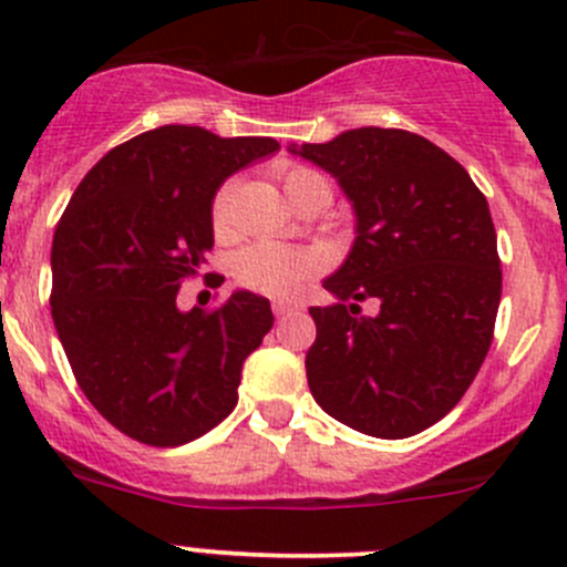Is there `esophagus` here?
<instances>
[{"mask_svg":"<svg viewBox=\"0 0 567 567\" xmlns=\"http://www.w3.org/2000/svg\"><path fill=\"white\" fill-rule=\"evenodd\" d=\"M274 316L277 318H282V316H288V312H293V310H299V305H296V301H274Z\"/></svg>","mask_w":567,"mask_h":567,"instance_id":"34e87169","label":"esophagus"}]
</instances>
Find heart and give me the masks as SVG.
I'll return each instance as SVG.
<instances>
[{"label":"heart","mask_w":567,"mask_h":567,"mask_svg":"<svg viewBox=\"0 0 567 567\" xmlns=\"http://www.w3.org/2000/svg\"><path fill=\"white\" fill-rule=\"evenodd\" d=\"M285 194L293 203L305 188L326 186V181L316 169L290 164L279 169ZM329 188V186H326ZM233 221H236V181H225L216 188L210 199V227L219 238L230 236ZM312 271V260L299 249L279 247V244H251L233 257V277L238 285L266 296H290L307 274Z\"/></svg>","instance_id":"heart-1"}]
</instances>
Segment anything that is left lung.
I'll list each match as a JSON object with an SVG mask.
<instances>
[{
    "label": "left lung",
    "instance_id": "left-lung-1",
    "mask_svg": "<svg viewBox=\"0 0 567 567\" xmlns=\"http://www.w3.org/2000/svg\"><path fill=\"white\" fill-rule=\"evenodd\" d=\"M290 153L337 177L357 238L310 307L307 381L320 409L375 439H405L442 420L477 375L502 296L488 203L466 169L425 136L342 131ZM377 312L364 317L361 301Z\"/></svg>",
    "mask_w": 567,
    "mask_h": 567
}]
</instances>
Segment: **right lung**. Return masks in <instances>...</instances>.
I'll return each instance as SVG.
<instances>
[{
    "mask_svg": "<svg viewBox=\"0 0 567 567\" xmlns=\"http://www.w3.org/2000/svg\"><path fill=\"white\" fill-rule=\"evenodd\" d=\"M274 151L271 136L145 131L84 175L56 225V334L90 403L136 442L177 447L236 409L244 359L274 326L271 305L249 290L216 310L181 312L175 299L214 247L216 188Z\"/></svg>",
    "mask_w": 567,
    "mask_h": 567,
    "instance_id": "obj_1",
    "label": "right lung"
}]
</instances>
